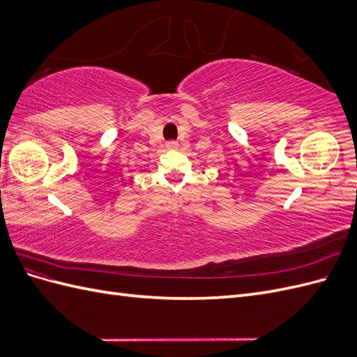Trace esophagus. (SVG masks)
Returning a JSON list of instances; mask_svg holds the SVG:
<instances>
[{"mask_svg": "<svg viewBox=\"0 0 357 357\" xmlns=\"http://www.w3.org/2000/svg\"><path fill=\"white\" fill-rule=\"evenodd\" d=\"M167 149L168 150H177L178 149V143L177 142H168L167 143Z\"/></svg>", "mask_w": 357, "mask_h": 357, "instance_id": "34e87169", "label": "esophagus"}]
</instances>
